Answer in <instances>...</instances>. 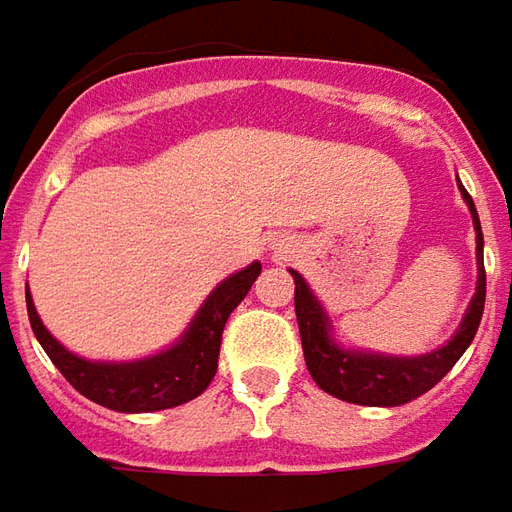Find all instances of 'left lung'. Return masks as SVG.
I'll return each mask as SVG.
<instances>
[{
	"instance_id": "8db88e82",
	"label": "left lung",
	"mask_w": 512,
	"mask_h": 512,
	"mask_svg": "<svg viewBox=\"0 0 512 512\" xmlns=\"http://www.w3.org/2000/svg\"><path fill=\"white\" fill-rule=\"evenodd\" d=\"M460 192H463L465 206L471 209L474 231H477V295L471 298V306H468L457 334L432 354L384 357V354H368V351H345L331 340V323L326 317V309L312 295L301 273L290 270L295 278V315H298V329H301L303 357H306V368L320 390H326L334 398H343L348 404L398 407V404H407L412 398L424 396L426 390H432L454 368V362L463 357L465 348L477 334L482 309H485V264H482V228H479L474 200L463 186H460Z\"/></svg>"
}]
</instances>
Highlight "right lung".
<instances>
[{"instance_id":"right-lung-1","label":"right lung","mask_w":512,"mask_h":512,"mask_svg":"<svg viewBox=\"0 0 512 512\" xmlns=\"http://www.w3.org/2000/svg\"><path fill=\"white\" fill-rule=\"evenodd\" d=\"M259 273L262 264L253 262L245 270L225 278L200 306V312L178 343L155 357L136 359V362H91V359L74 357L41 323L30 290H27V315L41 348L77 393L116 412L169 410L197 398L211 384L220 359L222 329L231 312L248 295Z\"/></svg>"}]
</instances>
